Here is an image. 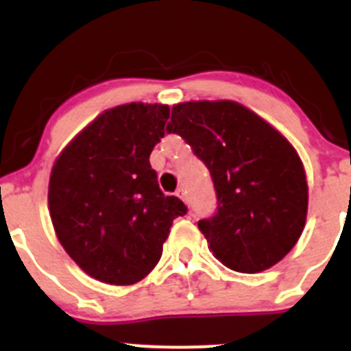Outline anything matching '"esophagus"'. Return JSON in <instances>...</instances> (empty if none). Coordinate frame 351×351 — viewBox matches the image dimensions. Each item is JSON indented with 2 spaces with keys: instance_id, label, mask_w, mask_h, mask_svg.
<instances>
[{
  "instance_id": "esophagus-1",
  "label": "esophagus",
  "mask_w": 351,
  "mask_h": 351,
  "mask_svg": "<svg viewBox=\"0 0 351 351\" xmlns=\"http://www.w3.org/2000/svg\"><path fill=\"white\" fill-rule=\"evenodd\" d=\"M176 195L182 198L183 202H186V204H189V197H186V192H185V189H183V186H180V189L176 190Z\"/></svg>"
}]
</instances>
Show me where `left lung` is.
<instances>
[{"label":"left lung","instance_id":"obj_1","mask_svg":"<svg viewBox=\"0 0 351 351\" xmlns=\"http://www.w3.org/2000/svg\"><path fill=\"white\" fill-rule=\"evenodd\" d=\"M182 136L210 171L217 212L198 221L228 268L258 274L295 246L306 226L307 182L292 144L238 101H185L171 110Z\"/></svg>","mask_w":351,"mask_h":351}]
</instances>
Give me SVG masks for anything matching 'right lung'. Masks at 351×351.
I'll use <instances>...</instances> for the list:
<instances>
[{
    "mask_svg": "<svg viewBox=\"0 0 351 351\" xmlns=\"http://www.w3.org/2000/svg\"><path fill=\"white\" fill-rule=\"evenodd\" d=\"M168 105L105 110L58 156L49 212L59 243L97 280L132 285L158 265L173 221L186 214L166 197L149 156L165 136Z\"/></svg>",
    "mask_w": 351,
    "mask_h": 351,
    "instance_id": "1",
    "label": "right lung"
}]
</instances>
